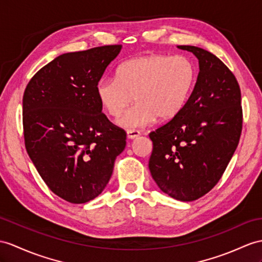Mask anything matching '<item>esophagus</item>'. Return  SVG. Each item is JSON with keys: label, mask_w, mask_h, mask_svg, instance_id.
<instances>
[{"label": "esophagus", "mask_w": 262, "mask_h": 262, "mask_svg": "<svg viewBox=\"0 0 262 262\" xmlns=\"http://www.w3.org/2000/svg\"><path fill=\"white\" fill-rule=\"evenodd\" d=\"M140 135H141V133H140L139 130L130 129V130L126 131V137H127V139H136V138L140 137Z\"/></svg>", "instance_id": "34e87169"}]
</instances>
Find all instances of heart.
<instances>
[{
  "mask_svg": "<svg viewBox=\"0 0 262 262\" xmlns=\"http://www.w3.org/2000/svg\"><path fill=\"white\" fill-rule=\"evenodd\" d=\"M198 80V68L186 55L146 54L124 61L117 76L98 81V99L109 116L120 117L118 124L133 129L150 124L158 117L170 120L186 106Z\"/></svg>",
  "mask_w": 262,
  "mask_h": 262,
  "instance_id": "obj_1",
  "label": "heart"
}]
</instances>
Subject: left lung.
Here are the masks:
<instances>
[{
	"label": "left lung",
	"mask_w": 262,
	"mask_h": 262,
	"mask_svg": "<svg viewBox=\"0 0 262 262\" xmlns=\"http://www.w3.org/2000/svg\"><path fill=\"white\" fill-rule=\"evenodd\" d=\"M178 48L196 56L200 71L183 110L149 135V169L164 193L193 201L218 183L237 149L241 92L233 73L214 54L192 46Z\"/></svg>",
	"instance_id": "obj_1"
}]
</instances>
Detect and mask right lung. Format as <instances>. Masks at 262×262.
I'll use <instances>...</instances> for the list:
<instances>
[{"mask_svg":"<svg viewBox=\"0 0 262 262\" xmlns=\"http://www.w3.org/2000/svg\"><path fill=\"white\" fill-rule=\"evenodd\" d=\"M122 46L59 55L28 83L23 95L24 142L53 193L85 203L106 187L126 133L112 124L98 99V81Z\"/></svg>","mask_w":262,"mask_h":262,"instance_id":"add662e5","label":"right lung"}]
</instances>
